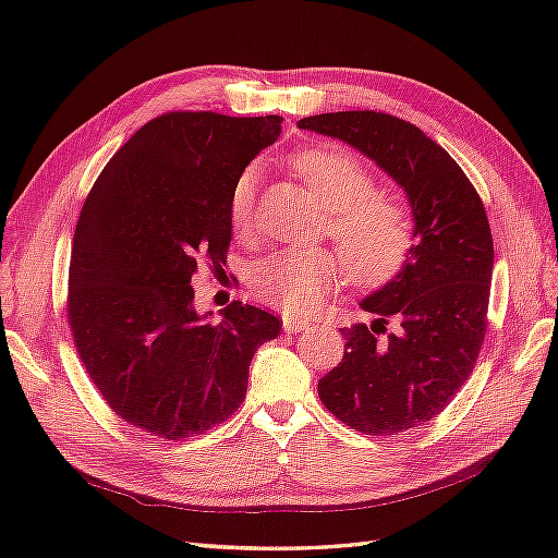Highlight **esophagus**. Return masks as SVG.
Segmentation results:
<instances>
[{"instance_id": "esophagus-1", "label": "esophagus", "mask_w": 558, "mask_h": 558, "mask_svg": "<svg viewBox=\"0 0 558 558\" xmlns=\"http://www.w3.org/2000/svg\"><path fill=\"white\" fill-rule=\"evenodd\" d=\"M310 328V322H304V318H298V316H282V330L286 333H302V330Z\"/></svg>"}]
</instances>
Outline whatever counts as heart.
<instances>
[{"label":"heart","mask_w":558,"mask_h":558,"mask_svg":"<svg viewBox=\"0 0 558 558\" xmlns=\"http://www.w3.org/2000/svg\"><path fill=\"white\" fill-rule=\"evenodd\" d=\"M304 182L328 206V232L342 246H292L256 260L248 286L260 300L290 314L310 312L348 278L366 286L386 282L408 264L414 244L410 208L376 189V177L354 153L338 146H312L292 158ZM258 168L248 165L230 189L228 216L234 232H246L254 218Z\"/></svg>","instance_id":"b5f03b06"}]
</instances>
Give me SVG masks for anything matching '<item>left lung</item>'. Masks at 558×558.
<instances>
[{"instance_id":"left-lung-1","label":"left lung","mask_w":558,"mask_h":558,"mask_svg":"<svg viewBox=\"0 0 558 558\" xmlns=\"http://www.w3.org/2000/svg\"><path fill=\"white\" fill-rule=\"evenodd\" d=\"M300 129L345 141L405 189L414 218L408 264L340 328L345 354L318 381L328 412L352 429L390 436L441 414L468 381L487 333L494 242L460 165L422 129L374 110L326 112Z\"/></svg>"}]
</instances>
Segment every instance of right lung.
Instances as JSON below:
<instances>
[{
  "instance_id": "obj_1",
  "label": "right lung",
  "mask_w": 558,
  "mask_h": 558,
  "mask_svg": "<svg viewBox=\"0 0 558 558\" xmlns=\"http://www.w3.org/2000/svg\"><path fill=\"white\" fill-rule=\"evenodd\" d=\"M280 117L168 112L144 124L93 184L69 264L66 318L78 357L110 410L182 441L230 417L248 364L282 322L232 302L198 314L201 264L222 270L230 189L280 136Z\"/></svg>"
}]
</instances>
